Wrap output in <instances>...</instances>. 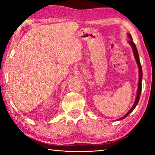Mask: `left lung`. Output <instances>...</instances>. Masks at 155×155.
<instances>
[{"label":"left lung","mask_w":155,"mask_h":155,"mask_svg":"<svg viewBox=\"0 0 155 155\" xmlns=\"http://www.w3.org/2000/svg\"><path fill=\"white\" fill-rule=\"evenodd\" d=\"M128 37L130 38V40L128 41V43L130 44V46H132L133 48V54H134V56H135V58L136 61H137V64L138 65V68H139V73H140V78H139V83H138V89H137V96H136V98H135V103L133 104V107H131V109L129 110V111H128V113L127 114H126L124 116H123L121 118L118 119L117 120H121L124 119L127 116V115L130 114V112H132L133 111V109L135 108V107L137 106V104L139 102V100H140V95H141V81H142V69H141V65L140 64V57H139V54H138V51H137V47H136L135 43L133 42V39H132V37H131L130 34L128 33Z\"/></svg>","instance_id":"8db88e82"}]
</instances>
